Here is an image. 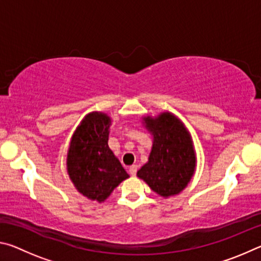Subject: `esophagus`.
Instances as JSON below:
<instances>
[{
    "label": "esophagus",
    "instance_id": "obj_1",
    "mask_svg": "<svg viewBox=\"0 0 261 261\" xmlns=\"http://www.w3.org/2000/svg\"><path fill=\"white\" fill-rule=\"evenodd\" d=\"M137 170H138V167H137V166H131V167L129 168V173H130V175H132V176H136Z\"/></svg>",
    "mask_w": 261,
    "mask_h": 261
}]
</instances>
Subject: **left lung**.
Returning <instances> with one entry per match:
<instances>
[{
    "label": "left lung",
    "instance_id": "8db88e82",
    "mask_svg": "<svg viewBox=\"0 0 261 261\" xmlns=\"http://www.w3.org/2000/svg\"><path fill=\"white\" fill-rule=\"evenodd\" d=\"M145 123L154 141L148 162L137 175L160 196H174L187 187L196 167L191 137L170 113L158 118L146 117Z\"/></svg>",
    "mask_w": 261,
    "mask_h": 261
}]
</instances>
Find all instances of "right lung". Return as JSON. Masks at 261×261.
Masks as SVG:
<instances>
[{"label": "right lung", "mask_w": 261, "mask_h": 261, "mask_svg": "<svg viewBox=\"0 0 261 261\" xmlns=\"http://www.w3.org/2000/svg\"><path fill=\"white\" fill-rule=\"evenodd\" d=\"M110 118L91 113L72 137L68 153V173L74 187L88 199L105 201L126 174L108 147Z\"/></svg>", "instance_id": "1"}]
</instances>
